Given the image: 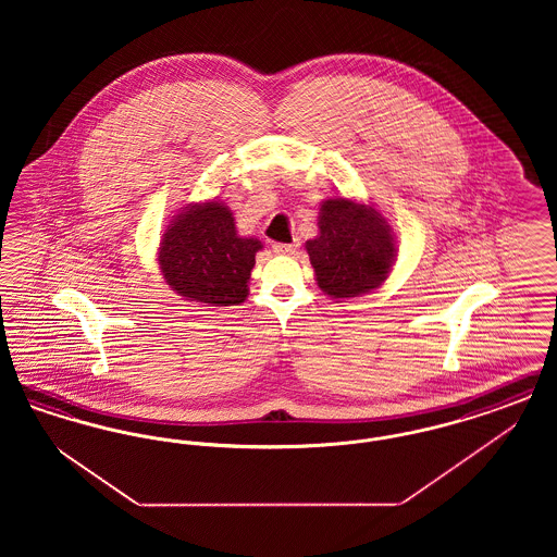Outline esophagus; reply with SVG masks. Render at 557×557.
<instances>
[{"instance_id":"esophagus-1","label":"esophagus","mask_w":557,"mask_h":557,"mask_svg":"<svg viewBox=\"0 0 557 557\" xmlns=\"http://www.w3.org/2000/svg\"><path fill=\"white\" fill-rule=\"evenodd\" d=\"M300 244L298 242H292V244H282V242H277V244H273V252L275 255H292V252H296V248H298Z\"/></svg>"}]
</instances>
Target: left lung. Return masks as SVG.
<instances>
[{"instance_id": "left-lung-1", "label": "left lung", "mask_w": 557, "mask_h": 557, "mask_svg": "<svg viewBox=\"0 0 557 557\" xmlns=\"http://www.w3.org/2000/svg\"><path fill=\"white\" fill-rule=\"evenodd\" d=\"M315 280L332 298H355L388 277L397 244L388 221L370 205L327 198L319 209V236L305 244Z\"/></svg>"}]
</instances>
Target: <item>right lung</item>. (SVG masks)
<instances>
[{"label": "right lung", "instance_id": "obj_1", "mask_svg": "<svg viewBox=\"0 0 557 557\" xmlns=\"http://www.w3.org/2000/svg\"><path fill=\"white\" fill-rule=\"evenodd\" d=\"M257 238H242L232 211L216 200L187 205L166 225L159 248L164 282L209 307H232L246 300Z\"/></svg>", "mask_w": 557, "mask_h": 557}]
</instances>
